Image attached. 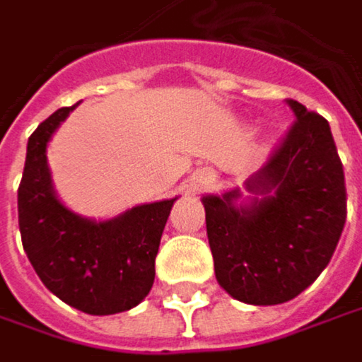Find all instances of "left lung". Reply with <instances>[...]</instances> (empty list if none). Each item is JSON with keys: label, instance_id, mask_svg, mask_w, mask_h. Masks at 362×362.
Instances as JSON below:
<instances>
[{"label": "left lung", "instance_id": "left-lung-1", "mask_svg": "<svg viewBox=\"0 0 362 362\" xmlns=\"http://www.w3.org/2000/svg\"><path fill=\"white\" fill-rule=\"evenodd\" d=\"M295 125L266 167L202 197L218 284L247 305L300 295L329 264L346 222L344 170L329 123L286 100Z\"/></svg>", "mask_w": 362, "mask_h": 362}]
</instances>
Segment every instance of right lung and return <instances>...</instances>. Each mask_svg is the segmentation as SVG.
I'll use <instances>...</instances> for the list:
<instances>
[{
    "label": "right lung",
    "mask_w": 362,
    "mask_h": 362,
    "mask_svg": "<svg viewBox=\"0 0 362 362\" xmlns=\"http://www.w3.org/2000/svg\"><path fill=\"white\" fill-rule=\"evenodd\" d=\"M57 109L28 138L18 187L22 245L42 284L88 315H113L140 305L154 284V259L177 197L138 204L113 218L69 210L53 187L47 148L78 107Z\"/></svg>",
    "instance_id": "add662e5"
}]
</instances>
